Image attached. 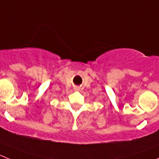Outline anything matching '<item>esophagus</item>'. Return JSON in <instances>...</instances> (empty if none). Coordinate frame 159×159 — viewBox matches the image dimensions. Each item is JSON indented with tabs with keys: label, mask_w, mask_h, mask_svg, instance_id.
<instances>
[{
	"label": "esophagus",
	"mask_w": 159,
	"mask_h": 159,
	"mask_svg": "<svg viewBox=\"0 0 159 159\" xmlns=\"http://www.w3.org/2000/svg\"><path fill=\"white\" fill-rule=\"evenodd\" d=\"M75 90H78V88H75Z\"/></svg>",
	"instance_id": "1"
}]
</instances>
